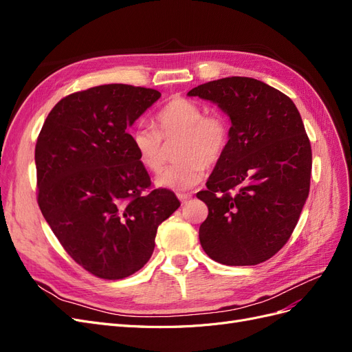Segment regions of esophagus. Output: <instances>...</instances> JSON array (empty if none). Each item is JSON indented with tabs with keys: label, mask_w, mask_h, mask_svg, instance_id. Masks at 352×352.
Returning a JSON list of instances; mask_svg holds the SVG:
<instances>
[{
	"label": "esophagus",
	"mask_w": 352,
	"mask_h": 352,
	"mask_svg": "<svg viewBox=\"0 0 352 352\" xmlns=\"http://www.w3.org/2000/svg\"><path fill=\"white\" fill-rule=\"evenodd\" d=\"M177 198L180 199V201H182V202H186L188 199H190V198H192V194H185V192H179L177 194Z\"/></svg>",
	"instance_id": "34e87169"
}]
</instances>
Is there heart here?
<instances>
[{
	"label": "heart",
	"instance_id": "heart-1",
	"mask_svg": "<svg viewBox=\"0 0 352 352\" xmlns=\"http://www.w3.org/2000/svg\"><path fill=\"white\" fill-rule=\"evenodd\" d=\"M154 127L141 124L131 133L132 146L148 172L157 173L166 164V146L175 145L177 163L157 177V185L184 190L199 184L207 167L225 157L230 144V123L221 111L206 113L197 101L172 98L154 117Z\"/></svg>",
	"mask_w": 352,
	"mask_h": 352
}]
</instances>
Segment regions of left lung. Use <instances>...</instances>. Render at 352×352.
I'll return each mask as SVG.
<instances>
[{"instance_id": "left-lung-1", "label": "left lung", "mask_w": 352, "mask_h": 352, "mask_svg": "<svg viewBox=\"0 0 352 352\" xmlns=\"http://www.w3.org/2000/svg\"><path fill=\"white\" fill-rule=\"evenodd\" d=\"M219 104L230 144L197 198L208 207L201 247L226 265L272 258L291 238L310 192L311 144L292 100L252 78H223L188 92Z\"/></svg>"}]
</instances>
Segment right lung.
<instances>
[{
  "instance_id": "obj_1",
  "label": "right lung",
  "mask_w": 352,
  "mask_h": 352,
  "mask_svg": "<svg viewBox=\"0 0 352 352\" xmlns=\"http://www.w3.org/2000/svg\"><path fill=\"white\" fill-rule=\"evenodd\" d=\"M160 97L124 83L73 92L38 135V206L61 247L100 279L142 269L158 226L180 206L170 189L153 188L127 133Z\"/></svg>"
}]
</instances>
